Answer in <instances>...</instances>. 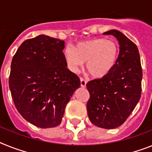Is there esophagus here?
<instances>
[{"label":"esophagus","instance_id":"1","mask_svg":"<svg viewBox=\"0 0 152 152\" xmlns=\"http://www.w3.org/2000/svg\"><path fill=\"white\" fill-rule=\"evenodd\" d=\"M80 85L82 87H86V80H84L82 77H80Z\"/></svg>","mask_w":152,"mask_h":152}]
</instances>
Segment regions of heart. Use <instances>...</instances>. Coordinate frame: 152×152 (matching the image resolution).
Here are the masks:
<instances>
[{
  "mask_svg": "<svg viewBox=\"0 0 152 152\" xmlns=\"http://www.w3.org/2000/svg\"><path fill=\"white\" fill-rule=\"evenodd\" d=\"M118 47L115 42L92 39L80 42L75 48L67 47L64 58L69 69L76 72L86 62L88 72L94 78H103L112 70L117 62Z\"/></svg>",
  "mask_w": 152,
  "mask_h": 152,
  "instance_id": "b5f03b06",
  "label": "heart"
}]
</instances>
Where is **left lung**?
<instances>
[{
	"label": "left lung",
	"mask_w": 152,
	"mask_h": 152,
	"mask_svg": "<svg viewBox=\"0 0 152 152\" xmlns=\"http://www.w3.org/2000/svg\"><path fill=\"white\" fill-rule=\"evenodd\" d=\"M104 35L115 37L120 52L107 76L87 83L90 99L86 107L92 124L113 129L124 123L140 100L142 69L138 49L132 41L117 30H110Z\"/></svg>",
	"instance_id": "1"
}]
</instances>
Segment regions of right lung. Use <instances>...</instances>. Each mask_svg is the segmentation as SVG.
<instances>
[{
	"label": "right lung",
	"mask_w": 152,
	"mask_h": 152,
	"mask_svg": "<svg viewBox=\"0 0 152 152\" xmlns=\"http://www.w3.org/2000/svg\"><path fill=\"white\" fill-rule=\"evenodd\" d=\"M65 42L45 35L27 39L12 58L9 88L18 111L41 128L58 126L80 80L67 68Z\"/></svg>",
	"instance_id": "1"
}]
</instances>
